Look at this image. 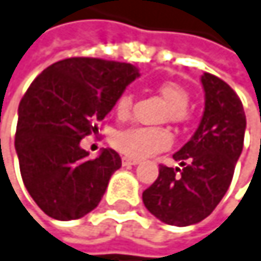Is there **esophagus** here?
<instances>
[{
  "mask_svg": "<svg viewBox=\"0 0 261 261\" xmlns=\"http://www.w3.org/2000/svg\"><path fill=\"white\" fill-rule=\"evenodd\" d=\"M122 164H123V165H138V164H139V159H133V158L123 156V158H122Z\"/></svg>",
  "mask_w": 261,
  "mask_h": 261,
  "instance_id": "1",
  "label": "esophagus"
}]
</instances>
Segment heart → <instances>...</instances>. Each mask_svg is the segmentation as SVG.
<instances>
[{
    "mask_svg": "<svg viewBox=\"0 0 261 261\" xmlns=\"http://www.w3.org/2000/svg\"><path fill=\"white\" fill-rule=\"evenodd\" d=\"M158 92L169 103L162 114L164 120L173 123H184L189 120V92L175 82H164L158 86ZM133 107L132 92H122L116 102V113L119 117H126ZM113 147L122 154L142 159L172 145V135L164 126H129L119 129L113 135Z\"/></svg>",
    "mask_w": 261,
    "mask_h": 261,
    "instance_id": "obj_1",
    "label": "heart"
}]
</instances>
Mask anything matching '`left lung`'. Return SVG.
<instances>
[{
	"mask_svg": "<svg viewBox=\"0 0 261 261\" xmlns=\"http://www.w3.org/2000/svg\"><path fill=\"white\" fill-rule=\"evenodd\" d=\"M206 107L192 139L173 154L182 169L159 167L158 179L142 193L150 214L165 224L190 226L209 217L227 192L243 150L246 116L237 92L204 72Z\"/></svg>",
	"mask_w": 261,
	"mask_h": 261,
	"instance_id": "1",
	"label": "left lung"
}]
</instances>
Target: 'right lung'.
Returning a JSON list of instances; mask_svg holds the SVG:
<instances>
[{"label":"right lung","instance_id":"right-lung-1","mask_svg":"<svg viewBox=\"0 0 261 261\" xmlns=\"http://www.w3.org/2000/svg\"><path fill=\"white\" fill-rule=\"evenodd\" d=\"M138 75L129 63L72 57L31 83L18 107L15 150L29 195L50 218L77 220L99 206L122 159L111 148L91 159L80 141Z\"/></svg>","mask_w":261,"mask_h":261}]
</instances>
